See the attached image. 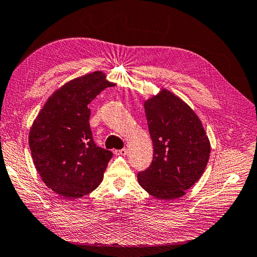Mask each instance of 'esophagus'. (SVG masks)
<instances>
[{
	"label": "esophagus",
	"mask_w": 257,
	"mask_h": 257,
	"mask_svg": "<svg viewBox=\"0 0 257 257\" xmlns=\"http://www.w3.org/2000/svg\"><path fill=\"white\" fill-rule=\"evenodd\" d=\"M114 153H115V154H120V155H125V154L127 153V149H126V148H123V149L115 150Z\"/></svg>",
	"instance_id": "obj_1"
}]
</instances>
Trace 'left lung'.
Returning <instances> with one entry per match:
<instances>
[{
    "label": "left lung",
    "mask_w": 257,
    "mask_h": 257,
    "mask_svg": "<svg viewBox=\"0 0 257 257\" xmlns=\"http://www.w3.org/2000/svg\"><path fill=\"white\" fill-rule=\"evenodd\" d=\"M153 144V160L137 175L138 183L159 199L173 200L203 175L210 155V143L198 116L167 90L145 103Z\"/></svg>",
    "instance_id": "left-lung-1"
}]
</instances>
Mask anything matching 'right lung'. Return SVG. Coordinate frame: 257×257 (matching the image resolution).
<instances>
[{"label": "right lung", "mask_w": 257, "mask_h": 257, "mask_svg": "<svg viewBox=\"0 0 257 257\" xmlns=\"http://www.w3.org/2000/svg\"><path fill=\"white\" fill-rule=\"evenodd\" d=\"M113 83L102 72L67 82L46 102L30 131L33 162L49 189L66 198H79L103 180L112 152L93 141L88 105Z\"/></svg>", "instance_id": "right-lung-1"}]
</instances>
